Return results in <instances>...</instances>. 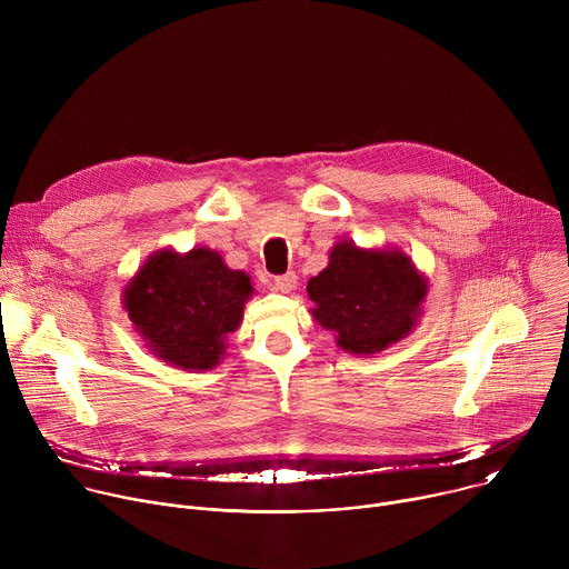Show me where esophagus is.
Masks as SVG:
<instances>
[{"label": "esophagus", "instance_id": "obj_1", "mask_svg": "<svg viewBox=\"0 0 569 569\" xmlns=\"http://www.w3.org/2000/svg\"><path fill=\"white\" fill-rule=\"evenodd\" d=\"M295 286H297L295 272H286L281 277H274V281H272V290H277V292H290V290H295Z\"/></svg>", "mask_w": 569, "mask_h": 569}]
</instances>
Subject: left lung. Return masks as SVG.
Returning a JSON list of instances; mask_svg holds the SVG:
<instances>
[{"mask_svg": "<svg viewBox=\"0 0 569 569\" xmlns=\"http://www.w3.org/2000/svg\"><path fill=\"white\" fill-rule=\"evenodd\" d=\"M306 290L312 317L336 333L338 347L371 356L412 333L428 281L400 250H362L345 240Z\"/></svg>", "mask_w": 569, "mask_h": 569, "instance_id": "1", "label": "left lung"}]
</instances>
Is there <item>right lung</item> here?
Here are the masks:
<instances>
[{
  "label": "right lung",
  "mask_w": 569,
  "mask_h": 569,
  "mask_svg": "<svg viewBox=\"0 0 569 569\" xmlns=\"http://www.w3.org/2000/svg\"><path fill=\"white\" fill-rule=\"evenodd\" d=\"M250 277L209 248L154 252L123 288V308L146 347L164 362L207 371L224 356L252 297Z\"/></svg>",
  "instance_id": "1"
}]
</instances>
